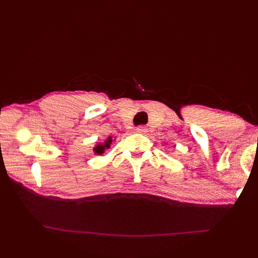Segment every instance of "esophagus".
Wrapping results in <instances>:
<instances>
[{
	"label": "esophagus",
	"instance_id": "obj_1",
	"mask_svg": "<svg viewBox=\"0 0 258 258\" xmlns=\"http://www.w3.org/2000/svg\"><path fill=\"white\" fill-rule=\"evenodd\" d=\"M135 131L138 133H141V134H145L147 133V128L145 127V126H138V127L135 128Z\"/></svg>",
	"mask_w": 258,
	"mask_h": 258
}]
</instances>
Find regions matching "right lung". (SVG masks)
<instances>
[{
	"mask_svg": "<svg viewBox=\"0 0 258 258\" xmlns=\"http://www.w3.org/2000/svg\"><path fill=\"white\" fill-rule=\"evenodd\" d=\"M112 141H113L112 136H108L104 143H97L95 145V147H93V152H94L96 155H102L103 153L105 152V150H107V149H109V147H111Z\"/></svg>",
	"mask_w": 258,
	"mask_h": 258,
	"instance_id": "obj_1",
	"label": "right lung"
}]
</instances>
